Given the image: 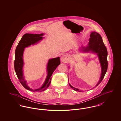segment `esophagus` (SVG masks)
<instances>
[{
	"instance_id": "esophagus-1",
	"label": "esophagus",
	"mask_w": 121,
	"mask_h": 121,
	"mask_svg": "<svg viewBox=\"0 0 121 121\" xmlns=\"http://www.w3.org/2000/svg\"><path fill=\"white\" fill-rule=\"evenodd\" d=\"M61 60L64 63H68L69 62L68 57L66 55H63L61 57Z\"/></svg>"
}]
</instances>
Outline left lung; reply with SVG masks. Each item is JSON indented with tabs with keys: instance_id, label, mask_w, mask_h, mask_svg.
I'll return each mask as SVG.
<instances>
[{
	"instance_id": "left-lung-1",
	"label": "left lung",
	"mask_w": 121,
	"mask_h": 121,
	"mask_svg": "<svg viewBox=\"0 0 121 121\" xmlns=\"http://www.w3.org/2000/svg\"><path fill=\"white\" fill-rule=\"evenodd\" d=\"M85 52H92L96 53L98 56L99 61L102 67V73L100 80L96 86H98L104 79V77L107 71L108 67V51L107 49L105 46L101 35L96 32H92L90 35V38L88 46L82 48ZM70 86L76 91L81 92L79 89L72 86L69 84Z\"/></svg>"
}]
</instances>
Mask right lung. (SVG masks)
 Listing matches in <instances>:
<instances>
[{"mask_svg": "<svg viewBox=\"0 0 121 121\" xmlns=\"http://www.w3.org/2000/svg\"><path fill=\"white\" fill-rule=\"evenodd\" d=\"M43 34H26L23 35L22 39L18 43L16 47L15 53L14 69L17 76V78L21 84L24 88L28 90L34 92H41L44 91L49 86L51 81V76L54 71L60 64V58H54L49 59L47 65L48 76L44 84L40 88L33 89L29 87L26 83V81L24 79L23 73V52L24 48L37 43L39 41L43 39Z\"/></svg>", "mask_w": 121, "mask_h": 121, "instance_id": "right-lung-1", "label": "right lung"}]
</instances>
